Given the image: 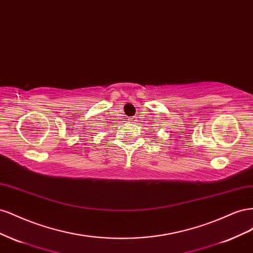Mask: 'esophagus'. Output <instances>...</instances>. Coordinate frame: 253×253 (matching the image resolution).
I'll use <instances>...</instances> for the list:
<instances>
[{"label":"esophagus","instance_id":"obj_1","mask_svg":"<svg viewBox=\"0 0 253 253\" xmlns=\"http://www.w3.org/2000/svg\"><path fill=\"white\" fill-rule=\"evenodd\" d=\"M128 120H131V121H135V118H128Z\"/></svg>","mask_w":253,"mask_h":253}]
</instances>
